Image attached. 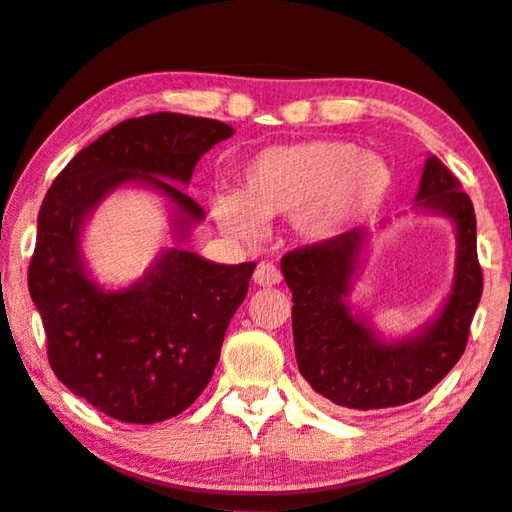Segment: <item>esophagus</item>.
<instances>
[{"label":"esophagus","instance_id":"1","mask_svg":"<svg viewBox=\"0 0 512 512\" xmlns=\"http://www.w3.org/2000/svg\"><path fill=\"white\" fill-rule=\"evenodd\" d=\"M281 271H278L271 262H262L260 267L255 269V283L262 285V288H269V285L281 283Z\"/></svg>","mask_w":512,"mask_h":512}]
</instances>
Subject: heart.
I'll return each instance as SVG.
<instances>
[{"label": "heart", "instance_id": "heart-1", "mask_svg": "<svg viewBox=\"0 0 512 512\" xmlns=\"http://www.w3.org/2000/svg\"><path fill=\"white\" fill-rule=\"evenodd\" d=\"M391 166L344 140L262 149L241 170V194H215L213 215L238 236H257L269 217L295 220L309 241H330L377 210L391 192Z\"/></svg>", "mask_w": 512, "mask_h": 512}]
</instances>
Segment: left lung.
I'll list each match as a JSON object with an SVG mask.
<instances>
[{"label": "left lung", "instance_id": "obj_1", "mask_svg": "<svg viewBox=\"0 0 512 512\" xmlns=\"http://www.w3.org/2000/svg\"><path fill=\"white\" fill-rule=\"evenodd\" d=\"M414 210L438 213L456 229L454 283L438 318L410 337L386 342L346 302L367 245L351 229L281 260L292 290V337L302 377L313 391L349 410H384L426 395L459 363L482 297L478 227L470 196L438 156H428Z\"/></svg>", "mask_w": 512, "mask_h": 512}]
</instances>
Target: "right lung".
Returning a JSON list of instances; mask_svg holds the SVG:
<instances>
[{
	"mask_svg": "<svg viewBox=\"0 0 512 512\" xmlns=\"http://www.w3.org/2000/svg\"><path fill=\"white\" fill-rule=\"evenodd\" d=\"M231 135L222 121L187 114L126 119L81 149L46 192L27 271L30 297L51 370L107 417L126 424L177 417L213 377L257 264H215L182 248L206 213L174 182L189 185L201 156ZM124 184L149 186L169 201L176 245L140 282L105 291L87 276L80 231Z\"/></svg>",
	"mask_w": 512,
	"mask_h": 512,
	"instance_id": "obj_1",
	"label": "right lung"
}]
</instances>
